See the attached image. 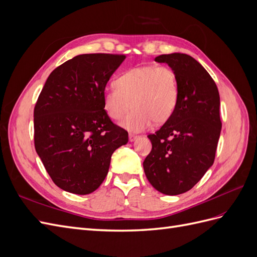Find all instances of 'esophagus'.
Segmentation results:
<instances>
[{
    "label": "esophagus",
    "instance_id": "obj_1",
    "mask_svg": "<svg viewBox=\"0 0 257 257\" xmlns=\"http://www.w3.org/2000/svg\"><path fill=\"white\" fill-rule=\"evenodd\" d=\"M138 137H139V136H137V135L130 134V135H128V141H130L131 143H133V142L136 141V139H138Z\"/></svg>",
    "mask_w": 257,
    "mask_h": 257
}]
</instances>
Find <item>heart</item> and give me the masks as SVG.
Returning a JSON list of instances; mask_svg holds the SVG:
<instances>
[{
  "label": "heart",
  "mask_w": 257,
  "mask_h": 257,
  "mask_svg": "<svg viewBox=\"0 0 257 257\" xmlns=\"http://www.w3.org/2000/svg\"><path fill=\"white\" fill-rule=\"evenodd\" d=\"M179 98V82L173 68L166 65H146L130 68L103 93V104L110 119L122 120V126L139 133L151 125L167 122L174 114Z\"/></svg>",
  "instance_id": "obj_1"
}]
</instances>
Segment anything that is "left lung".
I'll use <instances>...</instances> for the list:
<instances>
[{"label": "left lung", "instance_id": "obj_1", "mask_svg": "<svg viewBox=\"0 0 257 257\" xmlns=\"http://www.w3.org/2000/svg\"><path fill=\"white\" fill-rule=\"evenodd\" d=\"M159 63L173 68L179 82L176 110L154 134L144 170L155 190L179 195L191 190L212 166L222 122L220 95L211 76L185 53L162 54Z\"/></svg>", "mask_w": 257, "mask_h": 257}]
</instances>
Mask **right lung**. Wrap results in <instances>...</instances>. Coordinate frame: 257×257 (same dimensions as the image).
Wrapping results in <instances>:
<instances>
[{
	"mask_svg": "<svg viewBox=\"0 0 257 257\" xmlns=\"http://www.w3.org/2000/svg\"><path fill=\"white\" fill-rule=\"evenodd\" d=\"M125 56L79 54L49 75L34 108L35 150L54 184L87 195L103 183L128 134L104 109L105 87Z\"/></svg>",
	"mask_w": 257,
	"mask_h": 257,
	"instance_id": "obj_1",
	"label": "right lung"
}]
</instances>
